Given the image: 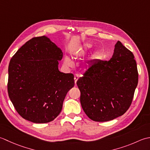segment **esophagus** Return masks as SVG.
Here are the masks:
<instances>
[{
	"label": "esophagus",
	"instance_id": "esophagus-1",
	"mask_svg": "<svg viewBox=\"0 0 150 150\" xmlns=\"http://www.w3.org/2000/svg\"><path fill=\"white\" fill-rule=\"evenodd\" d=\"M78 78H79V76H78V74H75V75H74V81H75V83H76V81H77V80L78 79Z\"/></svg>",
	"mask_w": 150,
	"mask_h": 150
}]
</instances>
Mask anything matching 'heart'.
<instances>
[{
    "mask_svg": "<svg viewBox=\"0 0 150 150\" xmlns=\"http://www.w3.org/2000/svg\"><path fill=\"white\" fill-rule=\"evenodd\" d=\"M91 47H92V45H91L89 43H86V44L83 45V47H82L80 48V51L81 52H86L88 49H90ZM98 56V51L94 52L93 55V59L97 58ZM64 63H65V65H67V66H72V63L71 62V60L70 59L69 57H65V59H64Z\"/></svg>",
    "mask_w": 150,
    "mask_h": 150,
    "instance_id": "heart-1",
    "label": "heart"
}]
</instances>
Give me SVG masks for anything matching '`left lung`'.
Segmentation results:
<instances>
[{
  "label": "left lung",
  "instance_id": "left-lung-1",
  "mask_svg": "<svg viewBox=\"0 0 150 150\" xmlns=\"http://www.w3.org/2000/svg\"><path fill=\"white\" fill-rule=\"evenodd\" d=\"M134 55L118 41L109 61L96 60L77 81L85 114L96 122L123 115L130 107L138 84Z\"/></svg>",
  "mask_w": 150,
  "mask_h": 150
}]
</instances>
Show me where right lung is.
<instances>
[{
	"label": "right lung",
	"instance_id": "right-lung-1",
	"mask_svg": "<svg viewBox=\"0 0 150 150\" xmlns=\"http://www.w3.org/2000/svg\"><path fill=\"white\" fill-rule=\"evenodd\" d=\"M63 52L46 36L27 41L8 67V92L17 112L33 123H48L62 111L74 75L58 69Z\"/></svg>",
	"mask_w": 150,
	"mask_h": 150
}]
</instances>
